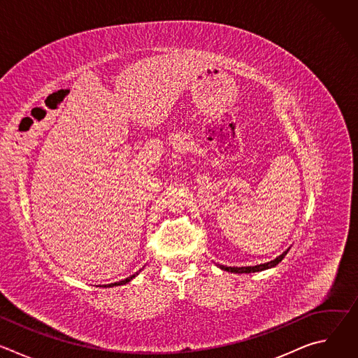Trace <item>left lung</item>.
<instances>
[{"label":"left lung","instance_id":"obj_1","mask_svg":"<svg viewBox=\"0 0 358 358\" xmlns=\"http://www.w3.org/2000/svg\"><path fill=\"white\" fill-rule=\"evenodd\" d=\"M289 252L285 250L282 255H279V257L271 262H266V264H261V265H257V266H242V268H232V266H224V265H220V268L222 271H227V272H232V273H250V272H261V271H265V269H269V268H273L276 266L279 262H282V259L286 257V253Z\"/></svg>","mask_w":358,"mask_h":358}]
</instances>
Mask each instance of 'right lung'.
I'll return each mask as SVG.
<instances>
[{"instance_id":"1","label":"right lung","mask_w":358,"mask_h":358,"mask_svg":"<svg viewBox=\"0 0 358 358\" xmlns=\"http://www.w3.org/2000/svg\"><path fill=\"white\" fill-rule=\"evenodd\" d=\"M136 275H138V273H134V275H131V276H129V278H126L124 280H120V282H116V283H110V285H108L109 287H112V286H120V285H126L127 282H130L133 278H136Z\"/></svg>"}]
</instances>
